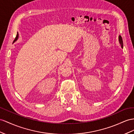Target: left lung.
<instances>
[{"instance_id":"8db88e82","label":"left lung","mask_w":134,"mask_h":134,"mask_svg":"<svg viewBox=\"0 0 134 134\" xmlns=\"http://www.w3.org/2000/svg\"><path fill=\"white\" fill-rule=\"evenodd\" d=\"M118 39H119V42L120 44H121V47L123 48V41H122V37H121V36H119Z\"/></svg>"}]
</instances>
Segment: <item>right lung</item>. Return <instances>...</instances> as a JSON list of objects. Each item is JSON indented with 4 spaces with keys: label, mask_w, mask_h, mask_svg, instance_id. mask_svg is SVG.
Listing matches in <instances>:
<instances>
[{
    "label": "right lung",
    "mask_w": 134,
    "mask_h": 134,
    "mask_svg": "<svg viewBox=\"0 0 134 134\" xmlns=\"http://www.w3.org/2000/svg\"><path fill=\"white\" fill-rule=\"evenodd\" d=\"M18 38H19V34H18H18H17V35H16V38H15V39L14 40V41H13V43H14L15 42H16V41L18 40Z\"/></svg>",
    "instance_id": "1"
}]
</instances>
